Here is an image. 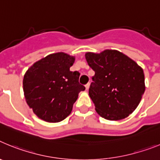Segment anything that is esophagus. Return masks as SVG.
I'll return each instance as SVG.
<instances>
[{"mask_svg":"<svg viewBox=\"0 0 160 160\" xmlns=\"http://www.w3.org/2000/svg\"><path fill=\"white\" fill-rule=\"evenodd\" d=\"M89 88H90V83H87V84L86 85V90H89Z\"/></svg>","mask_w":160,"mask_h":160,"instance_id":"esophagus-1","label":"esophagus"}]
</instances>
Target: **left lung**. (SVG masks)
I'll list each match as a JSON object with an SVG mask.
<instances>
[{"label":"left lung","mask_w":160,"mask_h":160,"mask_svg":"<svg viewBox=\"0 0 160 160\" xmlns=\"http://www.w3.org/2000/svg\"><path fill=\"white\" fill-rule=\"evenodd\" d=\"M95 72L89 95L100 116L120 120L129 116L139 104L145 91L144 73L135 61L114 49L86 53Z\"/></svg>","instance_id":"obj_1"}]
</instances>
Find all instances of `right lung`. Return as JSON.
Returning a JSON list of instances; mask_svg holds the SVG:
<instances>
[{
  "instance_id": "obj_1",
  "label": "right lung",
  "mask_w": 160,
  "mask_h": 160,
  "mask_svg": "<svg viewBox=\"0 0 160 160\" xmlns=\"http://www.w3.org/2000/svg\"><path fill=\"white\" fill-rule=\"evenodd\" d=\"M74 57L52 53L32 65L25 73L23 90L26 102L41 119L58 122L70 115L73 103L85 87L80 73L70 71Z\"/></svg>"
}]
</instances>
